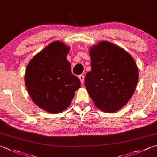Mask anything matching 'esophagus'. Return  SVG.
I'll list each match as a JSON object with an SVG mask.
<instances>
[{"label": "esophagus", "instance_id": "1", "mask_svg": "<svg viewBox=\"0 0 157 157\" xmlns=\"http://www.w3.org/2000/svg\"><path fill=\"white\" fill-rule=\"evenodd\" d=\"M78 78H79V79H80V81H81V84L82 85H83V83H84V76L83 75H80L78 76Z\"/></svg>", "mask_w": 157, "mask_h": 157}]
</instances>
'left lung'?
<instances>
[{"instance_id": "1", "label": "left lung", "mask_w": 157, "mask_h": 157, "mask_svg": "<svg viewBox=\"0 0 157 157\" xmlns=\"http://www.w3.org/2000/svg\"><path fill=\"white\" fill-rule=\"evenodd\" d=\"M92 70L85 78L90 97L101 110L114 112L126 105L138 83L139 71L131 55L108 41L90 50Z\"/></svg>"}]
</instances>
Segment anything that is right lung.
Returning <instances> with one entry per match:
<instances>
[{"mask_svg": "<svg viewBox=\"0 0 157 157\" xmlns=\"http://www.w3.org/2000/svg\"><path fill=\"white\" fill-rule=\"evenodd\" d=\"M69 49L63 43L54 41L36 55L26 69L25 81L33 102L51 114L67 108L81 87L66 59Z\"/></svg>", "mask_w": 157, "mask_h": 157, "instance_id": "right-lung-1", "label": "right lung"}]
</instances>
